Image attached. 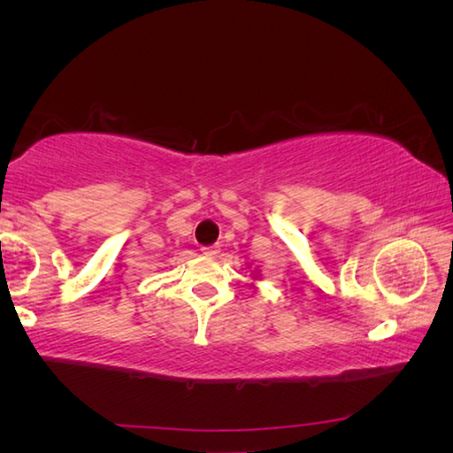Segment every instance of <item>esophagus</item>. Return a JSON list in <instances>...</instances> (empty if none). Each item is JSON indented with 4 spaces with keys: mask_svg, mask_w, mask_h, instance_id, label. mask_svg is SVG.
<instances>
[{
    "mask_svg": "<svg viewBox=\"0 0 453 453\" xmlns=\"http://www.w3.org/2000/svg\"><path fill=\"white\" fill-rule=\"evenodd\" d=\"M202 254L203 256H218L219 254V245L213 243V245H203L202 248Z\"/></svg>",
    "mask_w": 453,
    "mask_h": 453,
    "instance_id": "1",
    "label": "esophagus"
}]
</instances>
